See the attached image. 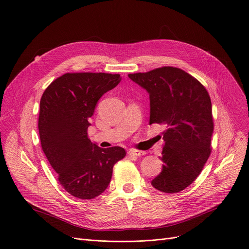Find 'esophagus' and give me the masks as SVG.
I'll return each mask as SVG.
<instances>
[{
    "instance_id": "1",
    "label": "esophagus",
    "mask_w": 249,
    "mask_h": 249,
    "mask_svg": "<svg viewBox=\"0 0 249 249\" xmlns=\"http://www.w3.org/2000/svg\"><path fill=\"white\" fill-rule=\"evenodd\" d=\"M129 155H135V156H141V155H144L145 152L142 151V150H138V149H130L128 151Z\"/></svg>"
}]
</instances>
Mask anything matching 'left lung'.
I'll return each instance as SVG.
<instances>
[{"label":"left lung","instance_id":"obj_1","mask_svg":"<svg viewBox=\"0 0 249 249\" xmlns=\"http://www.w3.org/2000/svg\"><path fill=\"white\" fill-rule=\"evenodd\" d=\"M128 76L149 94V125L166 127L162 171L151 185L166 194L182 192L196 181L211 153L214 123L209 94L197 79L173 66Z\"/></svg>","mask_w":249,"mask_h":249}]
</instances>
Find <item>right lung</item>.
Masks as SVG:
<instances>
[{
	"mask_svg": "<svg viewBox=\"0 0 249 249\" xmlns=\"http://www.w3.org/2000/svg\"><path fill=\"white\" fill-rule=\"evenodd\" d=\"M120 81V74L65 73L51 83L41 98L42 149L62 188L75 197L92 199L103 194L114 164L126 155L120 146H98L87 132L98 101Z\"/></svg>",
	"mask_w": 249,
	"mask_h": 249,
	"instance_id": "obj_1",
	"label": "right lung"
}]
</instances>
